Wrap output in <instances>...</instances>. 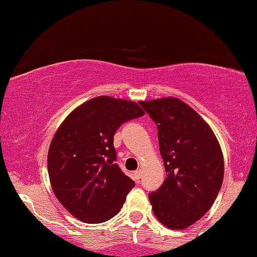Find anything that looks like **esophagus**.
Here are the masks:
<instances>
[{
	"label": "esophagus",
	"mask_w": 257,
	"mask_h": 257,
	"mask_svg": "<svg viewBox=\"0 0 257 257\" xmlns=\"http://www.w3.org/2000/svg\"><path fill=\"white\" fill-rule=\"evenodd\" d=\"M142 174H143L142 170L136 171V172H135V174H133V178H135V180H136V181H139V179L142 178Z\"/></svg>",
	"instance_id": "1"
}]
</instances>
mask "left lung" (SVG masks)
<instances>
[{
    "instance_id": "1",
    "label": "left lung",
    "mask_w": 257,
    "mask_h": 257,
    "mask_svg": "<svg viewBox=\"0 0 257 257\" xmlns=\"http://www.w3.org/2000/svg\"><path fill=\"white\" fill-rule=\"evenodd\" d=\"M157 122L163 158V186L149 194L154 215L165 227L185 229L210 209L223 181L219 140L198 112L175 97L139 101Z\"/></svg>"
}]
</instances>
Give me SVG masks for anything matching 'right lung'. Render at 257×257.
<instances>
[{
	"label": "right lung",
	"mask_w": 257,
	"mask_h": 257,
	"mask_svg": "<svg viewBox=\"0 0 257 257\" xmlns=\"http://www.w3.org/2000/svg\"><path fill=\"white\" fill-rule=\"evenodd\" d=\"M144 113L135 101L99 96L59 125L48 152L49 179L56 198L76 219L100 223L119 213L135 181L114 163L113 136Z\"/></svg>",
	"instance_id": "add662e5"
}]
</instances>
